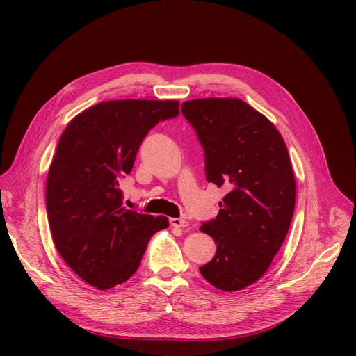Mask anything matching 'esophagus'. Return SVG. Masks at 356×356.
<instances>
[{
    "label": "esophagus",
    "instance_id": "esophagus-1",
    "mask_svg": "<svg viewBox=\"0 0 356 356\" xmlns=\"http://www.w3.org/2000/svg\"><path fill=\"white\" fill-rule=\"evenodd\" d=\"M170 223L176 228H188L189 227V222L186 219H181V218H170Z\"/></svg>",
    "mask_w": 356,
    "mask_h": 356
}]
</instances>
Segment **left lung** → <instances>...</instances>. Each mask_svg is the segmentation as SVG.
Wrapping results in <instances>:
<instances>
[{
    "mask_svg": "<svg viewBox=\"0 0 356 356\" xmlns=\"http://www.w3.org/2000/svg\"><path fill=\"white\" fill-rule=\"evenodd\" d=\"M181 112L203 145L208 181L228 191L218 216L200 227L216 254L199 270L213 287L238 291L267 273L287 236L296 203L287 147L267 117L238 98L186 101Z\"/></svg>",
    "mask_w": 356,
    "mask_h": 356,
    "instance_id": "8db88e82",
    "label": "left lung"
}]
</instances>
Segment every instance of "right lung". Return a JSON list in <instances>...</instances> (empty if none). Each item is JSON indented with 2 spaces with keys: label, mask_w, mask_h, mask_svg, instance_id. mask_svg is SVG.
Wrapping results in <instances>:
<instances>
[{
  "label": "right lung",
  "mask_w": 356,
  "mask_h": 356,
  "mask_svg": "<svg viewBox=\"0 0 356 356\" xmlns=\"http://www.w3.org/2000/svg\"><path fill=\"white\" fill-rule=\"evenodd\" d=\"M179 101H104L74 117L51 160L46 207L56 248L85 283L109 290L140 267L153 234L168 227L122 208L121 179L156 124L179 114Z\"/></svg>",
  "instance_id": "right-lung-1"
}]
</instances>
